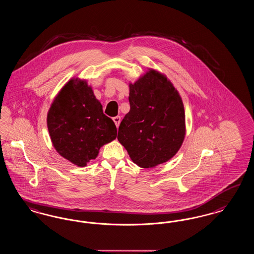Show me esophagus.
Returning <instances> with one entry per match:
<instances>
[{
	"label": "esophagus",
	"instance_id": "obj_1",
	"mask_svg": "<svg viewBox=\"0 0 254 254\" xmlns=\"http://www.w3.org/2000/svg\"><path fill=\"white\" fill-rule=\"evenodd\" d=\"M113 122L115 123L116 127H119V125H120V123H121V117H120V116H116V117H114V118H113Z\"/></svg>",
	"mask_w": 254,
	"mask_h": 254
}]
</instances>
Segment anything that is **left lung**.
Wrapping results in <instances>:
<instances>
[{
	"instance_id": "8db88e82",
	"label": "left lung",
	"mask_w": 254,
	"mask_h": 254,
	"mask_svg": "<svg viewBox=\"0 0 254 254\" xmlns=\"http://www.w3.org/2000/svg\"><path fill=\"white\" fill-rule=\"evenodd\" d=\"M128 87L130 111L120 124L118 141L140 167L168 162L182 147L186 134L179 91L164 73L152 68Z\"/></svg>"
}]
</instances>
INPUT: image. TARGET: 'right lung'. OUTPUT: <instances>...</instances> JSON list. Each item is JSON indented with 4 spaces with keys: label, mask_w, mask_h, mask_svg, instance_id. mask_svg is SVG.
Instances as JSON below:
<instances>
[{
    "label": "right lung",
    "mask_w": 254,
    "mask_h": 254,
    "mask_svg": "<svg viewBox=\"0 0 254 254\" xmlns=\"http://www.w3.org/2000/svg\"><path fill=\"white\" fill-rule=\"evenodd\" d=\"M47 127L56 151L70 163L85 167L103 145L116 139V126L103 113L91 85L72 77L52 102Z\"/></svg>",
    "instance_id": "1"
}]
</instances>
